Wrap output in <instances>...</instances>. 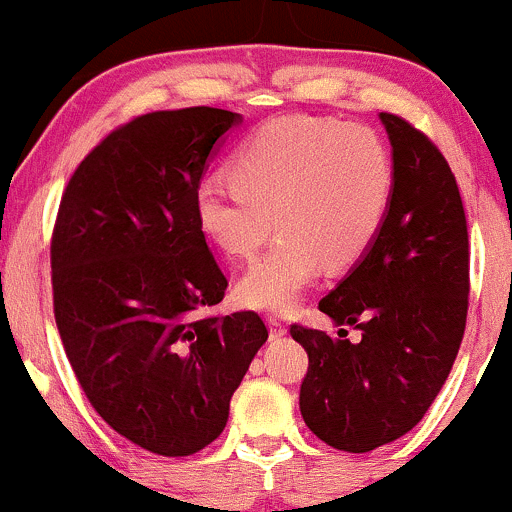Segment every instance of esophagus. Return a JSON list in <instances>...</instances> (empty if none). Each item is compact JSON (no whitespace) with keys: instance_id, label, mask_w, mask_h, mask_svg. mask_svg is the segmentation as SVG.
Wrapping results in <instances>:
<instances>
[{"instance_id":"1","label":"esophagus","mask_w":512,"mask_h":512,"mask_svg":"<svg viewBox=\"0 0 512 512\" xmlns=\"http://www.w3.org/2000/svg\"><path fill=\"white\" fill-rule=\"evenodd\" d=\"M266 324H268V332H271V339L283 337V334L288 332V329H285V322L278 320V317H268Z\"/></svg>"}]
</instances>
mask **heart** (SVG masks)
I'll use <instances>...</instances> for the list:
<instances>
[{
	"instance_id": "obj_1",
	"label": "heart",
	"mask_w": 512,
	"mask_h": 512,
	"mask_svg": "<svg viewBox=\"0 0 512 512\" xmlns=\"http://www.w3.org/2000/svg\"><path fill=\"white\" fill-rule=\"evenodd\" d=\"M232 178L195 190L200 232L229 258L278 241L236 283L241 305L285 312L324 273L354 266L386 224L395 192L390 148L368 126L320 117L273 119L241 144Z\"/></svg>"
}]
</instances>
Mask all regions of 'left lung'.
<instances>
[{
  "mask_svg": "<svg viewBox=\"0 0 512 512\" xmlns=\"http://www.w3.org/2000/svg\"><path fill=\"white\" fill-rule=\"evenodd\" d=\"M395 192L381 234L320 310L356 342L300 324V412L324 444L364 454L403 437L442 390L469 307V234L452 168L422 131L381 112Z\"/></svg>",
  "mask_w": 512,
  "mask_h": 512,
  "instance_id": "left-lung-1",
  "label": "left lung"
}]
</instances>
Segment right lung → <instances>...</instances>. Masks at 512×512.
Segmentation results:
<instances>
[{
	"instance_id": "add662e5",
	"label": "right lung",
	"mask_w": 512,
	"mask_h": 512,
	"mask_svg": "<svg viewBox=\"0 0 512 512\" xmlns=\"http://www.w3.org/2000/svg\"><path fill=\"white\" fill-rule=\"evenodd\" d=\"M241 114L136 117L80 163L53 229V310L82 390L129 442L190 456L222 434L268 329L256 312L200 315L227 278L195 219V190Z\"/></svg>"
}]
</instances>
